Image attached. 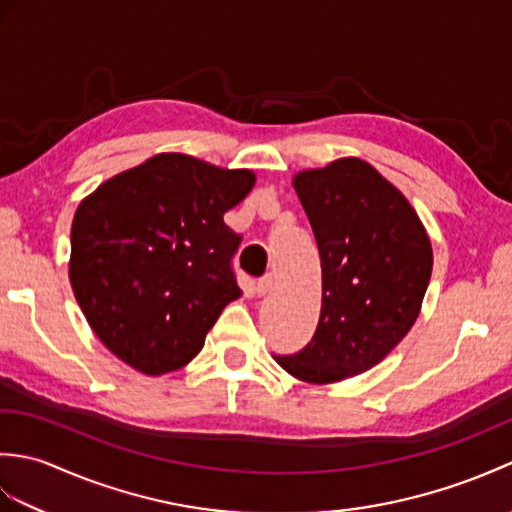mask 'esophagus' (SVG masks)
<instances>
[{
    "label": "esophagus",
    "mask_w": 512,
    "mask_h": 512,
    "mask_svg": "<svg viewBox=\"0 0 512 512\" xmlns=\"http://www.w3.org/2000/svg\"><path fill=\"white\" fill-rule=\"evenodd\" d=\"M273 284H275L273 275H266V277H262V279H257V284H255V292H257L259 297H264V295H268L270 288H273Z\"/></svg>",
    "instance_id": "esophagus-1"
}]
</instances>
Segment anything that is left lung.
Instances as JSON below:
<instances>
[{
  "instance_id": "8db88e82",
  "label": "left lung",
  "mask_w": 512,
  "mask_h": 512,
  "mask_svg": "<svg viewBox=\"0 0 512 512\" xmlns=\"http://www.w3.org/2000/svg\"><path fill=\"white\" fill-rule=\"evenodd\" d=\"M321 255V317L312 341L275 361L303 383L330 385L378 365L416 323L433 250L418 213L361 158L292 178Z\"/></svg>"
}]
</instances>
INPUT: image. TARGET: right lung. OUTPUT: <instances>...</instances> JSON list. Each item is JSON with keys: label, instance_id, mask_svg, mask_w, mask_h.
<instances>
[{"label": "right lung", "instance_id": "1", "mask_svg": "<svg viewBox=\"0 0 512 512\" xmlns=\"http://www.w3.org/2000/svg\"><path fill=\"white\" fill-rule=\"evenodd\" d=\"M255 173L187 154H158L105 180L72 220L70 284L90 328L147 376L193 361L242 290L231 268L239 235L224 213Z\"/></svg>", "mask_w": 512, "mask_h": 512}]
</instances>
